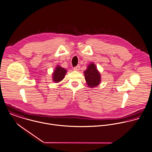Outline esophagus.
Wrapping results in <instances>:
<instances>
[{
    "label": "esophagus",
    "instance_id": "esophagus-1",
    "mask_svg": "<svg viewBox=\"0 0 152 152\" xmlns=\"http://www.w3.org/2000/svg\"><path fill=\"white\" fill-rule=\"evenodd\" d=\"M79 69H80V66L79 65H78V66H76L73 68V70H75V71H79Z\"/></svg>",
    "mask_w": 152,
    "mask_h": 152
}]
</instances>
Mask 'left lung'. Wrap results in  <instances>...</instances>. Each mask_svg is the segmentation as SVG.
Instances as JSON below:
<instances>
[{
  "label": "left lung",
  "mask_w": 152,
  "mask_h": 152,
  "mask_svg": "<svg viewBox=\"0 0 152 152\" xmlns=\"http://www.w3.org/2000/svg\"><path fill=\"white\" fill-rule=\"evenodd\" d=\"M86 82L90 88H94L98 86L101 82V75L95 64L91 63L84 71Z\"/></svg>",
  "instance_id": "8db88e82"
}]
</instances>
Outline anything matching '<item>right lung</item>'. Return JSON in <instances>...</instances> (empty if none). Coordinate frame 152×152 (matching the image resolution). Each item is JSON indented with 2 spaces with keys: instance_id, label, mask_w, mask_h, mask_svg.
<instances>
[{
  "instance_id": "1",
  "label": "right lung",
  "mask_w": 152,
  "mask_h": 152,
  "mask_svg": "<svg viewBox=\"0 0 152 152\" xmlns=\"http://www.w3.org/2000/svg\"><path fill=\"white\" fill-rule=\"evenodd\" d=\"M67 70L65 69L60 66H57L53 73V80L55 83L60 82L64 79Z\"/></svg>"
}]
</instances>
